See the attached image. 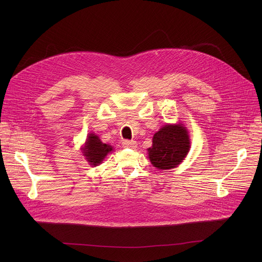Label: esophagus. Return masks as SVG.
<instances>
[{"mask_svg": "<svg viewBox=\"0 0 262 262\" xmlns=\"http://www.w3.org/2000/svg\"><path fill=\"white\" fill-rule=\"evenodd\" d=\"M122 146L125 148H130V149H135L137 147V143L135 141H129V140H124L122 142Z\"/></svg>", "mask_w": 262, "mask_h": 262, "instance_id": "esophagus-1", "label": "esophagus"}]
</instances>
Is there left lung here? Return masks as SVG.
Returning <instances> with one entry per match:
<instances>
[{"label":"left lung","instance_id":"left-lung-1","mask_svg":"<svg viewBox=\"0 0 262 262\" xmlns=\"http://www.w3.org/2000/svg\"><path fill=\"white\" fill-rule=\"evenodd\" d=\"M191 147L189 133L183 124H167L152 138L148 148V158L159 170L177 167L188 155Z\"/></svg>","mask_w":262,"mask_h":262}]
</instances>
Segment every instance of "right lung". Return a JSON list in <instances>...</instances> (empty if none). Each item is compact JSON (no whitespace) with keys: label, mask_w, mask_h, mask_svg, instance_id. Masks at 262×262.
<instances>
[{"label":"right lung","mask_w":262,"mask_h":262,"mask_svg":"<svg viewBox=\"0 0 262 262\" xmlns=\"http://www.w3.org/2000/svg\"><path fill=\"white\" fill-rule=\"evenodd\" d=\"M82 150L84 157L91 166H98L102 163L107 154L113 151V147L102 143L95 134H89Z\"/></svg>","instance_id":"1"}]
</instances>
